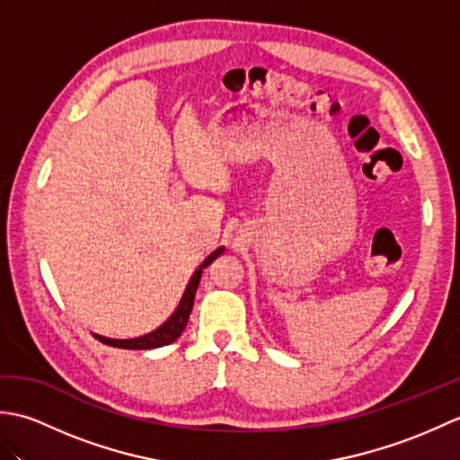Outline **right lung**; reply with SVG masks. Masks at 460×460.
Instances as JSON below:
<instances>
[{
	"label": "right lung",
	"mask_w": 460,
	"mask_h": 460,
	"mask_svg": "<svg viewBox=\"0 0 460 460\" xmlns=\"http://www.w3.org/2000/svg\"><path fill=\"white\" fill-rule=\"evenodd\" d=\"M223 252H225V247L215 249L211 255L205 259L198 269L193 270L188 287H185L183 295L180 298V305L175 306V310L172 312L170 318L155 330L148 332V334L136 336V338H109V336H101V334H93V336L96 340H101L102 344H109V346H114V348H124V349H154V348H162V346L172 344V341H175L181 336V332L185 330V326H188V320H190L191 308H193V298H195V292H198L203 269L209 267L215 259L223 255Z\"/></svg>",
	"instance_id": "1"
}]
</instances>
